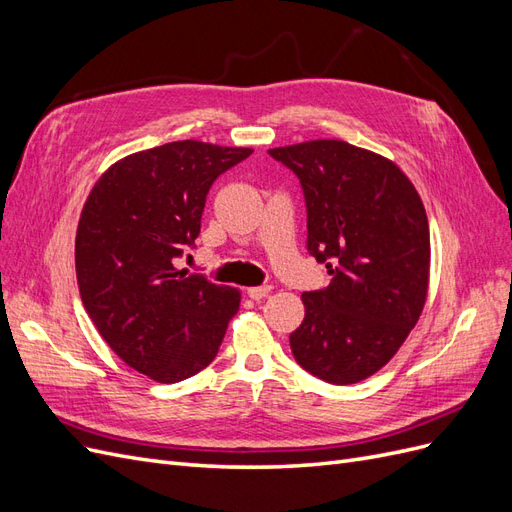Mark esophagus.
Masks as SVG:
<instances>
[{"label":"esophagus","instance_id":"esophagus-1","mask_svg":"<svg viewBox=\"0 0 512 512\" xmlns=\"http://www.w3.org/2000/svg\"><path fill=\"white\" fill-rule=\"evenodd\" d=\"M269 292H271V286H254V288H247V294H250V297H252L254 301H262L265 297H269Z\"/></svg>","mask_w":512,"mask_h":512}]
</instances>
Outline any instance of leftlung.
I'll return each mask as SVG.
<instances>
[{"label":"left lung","mask_w":512,"mask_h":512,"mask_svg":"<svg viewBox=\"0 0 512 512\" xmlns=\"http://www.w3.org/2000/svg\"><path fill=\"white\" fill-rule=\"evenodd\" d=\"M269 156L299 177L307 250L333 275L327 288L303 292L294 359L324 382H361L421 318L431 258L423 200L395 162L344 141L275 147Z\"/></svg>","instance_id":"left-lung-1"}]
</instances>
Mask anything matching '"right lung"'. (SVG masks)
<instances>
[{
	"label": "right lung",
	"mask_w": 512,
	"mask_h": 512,
	"mask_svg": "<svg viewBox=\"0 0 512 512\" xmlns=\"http://www.w3.org/2000/svg\"><path fill=\"white\" fill-rule=\"evenodd\" d=\"M247 147L177 141L115 162L76 230V280L91 322L123 363L156 382L205 369L237 314V288L177 269L192 247L213 181Z\"/></svg>",
	"instance_id": "right-lung-1"
}]
</instances>
